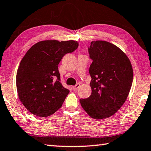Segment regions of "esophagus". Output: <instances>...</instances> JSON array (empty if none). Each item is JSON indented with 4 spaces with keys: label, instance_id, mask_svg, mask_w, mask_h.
<instances>
[{
    "label": "esophagus",
    "instance_id": "esophagus-1",
    "mask_svg": "<svg viewBox=\"0 0 151 151\" xmlns=\"http://www.w3.org/2000/svg\"><path fill=\"white\" fill-rule=\"evenodd\" d=\"M80 86H81V85L79 84V83H77V84H76L75 86H73V89L74 91L78 90V88L80 87Z\"/></svg>",
    "mask_w": 151,
    "mask_h": 151
}]
</instances>
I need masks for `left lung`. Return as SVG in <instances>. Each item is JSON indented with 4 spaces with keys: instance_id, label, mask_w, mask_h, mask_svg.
Instances as JSON below:
<instances>
[{
    "instance_id": "8db88e82",
    "label": "left lung",
    "mask_w": 151,
    "mask_h": 151,
    "mask_svg": "<svg viewBox=\"0 0 151 151\" xmlns=\"http://www.w3.org/2000/svg\"><path fill=\"white\" fill-rule=\"evenodd\" d=\"M88 53L93 63L89 68L91 95L80 99L91 118H107L116 114L130 93L133 69L130 60L118 46L106 41H92Z\"/></svg>"
}]
</instances>
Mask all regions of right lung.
<instances>
[{
	"label": "right lung",
	"mask_w": 151,
	"mask_h": 151,
	"mask_svg": "<svg viewBox=\"0 0 151 151\" xmlns=\"http://www.w3.org/2000/svg\"><path fill=\"white\" fill-rule=\"evenodd\" d=\"M78 46L74 40H44L26 52L17 72L16 85L19 98L29 111L47 117L62 107L69 90L62 85L58 65Z\"/></svg>",
	"instance_id": "obj_1"
}]
</instances>
